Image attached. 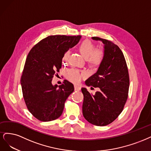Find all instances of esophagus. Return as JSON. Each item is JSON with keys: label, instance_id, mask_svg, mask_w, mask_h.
<instances>
[{"label": "esophagus", "instance_id": "34e87169", "mask_svg": "<svg viewBox=\"0 0 151 151\" xmlns=\"http://www.w3.org/2000/svg\"><path fill=\"white\" fill-rule=\"evenodd\" d=\"M81 90V87L78 85H75V91H80Z\"/></svg>", "mask_w": 151, "mask_h": 151}]
</instances>
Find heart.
Listing matches in <instances>:
<instances>
[{
    "instance_id": "b5f03b06",
    "label": "heart",
    "mask_w": 151,
    "mask_h": 151,
    "mask_svg": "<svg viewBox=\"0 0 151 151\" xmlns=\"http://www.w3.org/2000/svg\"><path fill=\"white\" fill-rule=\"evenodd\" d=\"M80 52L83 56L90 66L96 68L99 66L104 58V51L101 50H95V46L90 41H85L80 46ZM69 56V52L66 51L63 56V60L66 61ZM86 76L85 72H80L74 68L67 71L66 76L68 80L73 83H78L81 81L82 78Z\"/></svg>"
}]
</instances>
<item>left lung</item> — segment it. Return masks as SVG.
<instances>
[{
    "instance_id": "left-lung-1",
    "label": "left lung",
    "mask_w": 151,
    "mask_h": 151,
    "mask_svg": "<svg viewBox=\"0 0 151 151\" xmlns=\"http://www.w3.org/2000/svg\"><path fill=\"white\" fill-rule=\"evenodd\" d=\"M92 40L104 45V58L97 71L85 81L86 86L99 87V91L90 94L82 88L84 96L82 110L90 124L105 126L112 122L122 111L128 98L129 76L123 52L110 41L98 37Z\"/></svg>"
}]
</instances>
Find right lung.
Wrapping results in <instances>:
<instances>
[{
  "instance_id": "right-lung-1",
  "label": "right lung",
  "mask_w": 151,
  "mask_h": 151,
  "mask_svg": "<svg viewBox=\"0 0 151 151\" xmlns=\"http://www.w3.org/2000/svg\"><path fill=\"white\" fill-rule=\"evenodd\" d=\"M81 36H50L43 39L29 52L21 85L29 111L37 119L49 122L59 118L65 102L74 91L68 81L52 85L55 72L61 68L63 55L79 42Z\"/></svg>"
}]
</instances>
